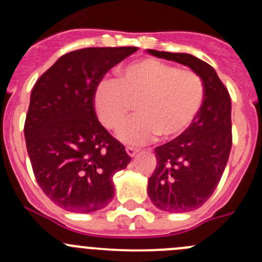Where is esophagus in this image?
<instances>
[{"instance_id":"1","label":"esophagus","mask_w":262,"mask_h":262,"mask_svg":"<svg viewBox=\"0 0 262 262\" xmlns=\"http://www.w3.org/2000/svg\"><path fill=\"white\" fill-rule=\"evenodd\" d=\"M125 150L126 153H128V156H130V157H134V156L139 152V149H137V148H133V147H126Z\"/></svg>"}]
</instances>
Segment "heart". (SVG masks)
<instances>
[{
  "label": "heart",
  "instance_id": "obj_1",
  "mask_svg": "<svg viewBox=\"0 0 262 262\" xmlns=\"http://www.w3.org/2000/svg\"><path fill=\"white\" fill-rule=\"evenodd\" d=\"M203 101L204 84L196 73L155 58L119 68L118 78L100 81L94 94L95 112L110 130H118L137 104L139 115L119 132L121 141L137 146L158 134L165 139L181 136Z\"/></svg>",
  "mask_w": 262,
  "mask_h": 262
}]
</instances>
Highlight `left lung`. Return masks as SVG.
Instances as JSON below:
<instances>
[{"mask_svg":"<svg viewBox=\"0 0 262 262\" xmlns=\"http://www.w3.org/2000/svg\"><path fill=\"white\" fill-rule=\"evenodd\" d=\"M191 68L204 84V101L181 136L156 147L157 166L148 196L161 210L184 213L202 207L221 181L232 147L231 97L210 64L186 53L147 50Z\"/></svg>","mask_w":262,"mask_h":262,"instance_id":"obj_1","label":"left lung"}]
</instances>
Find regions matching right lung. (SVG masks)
<instances>
[{
  "label": "right lung",
  "mask_w": 262,
  "mask_h": 262,
  "mask_svg": "<svg viewBox=\"0 0 262 262\" xmlns=\"http://www.w3.org/2000/svg\"><path fill=\"white\" fill-rule=\"evenodd\" d=\"M137 47L83 48L62 55L34 84L24 133L31 167L58 207L91 213L114 198L115 172L132 158L97 120L94 94Z\"/></svg>",
  "instance_id": "right-lung-1"
}]
</instances>
